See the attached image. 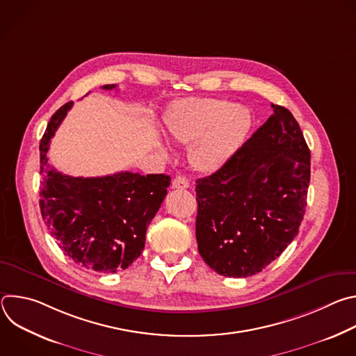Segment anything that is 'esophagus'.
Instances as JSON below:
<instances>
[{"label": "esophagus", "mask_w": 356, "mask_h": 356, "mask_svg": "<svg viewBox=\"0 0 356 356\" xmlns=\"http://www.w3.org/2000/svg\"><path fill=\"white\" fill-rule=\"evenodd\" d=\"M172 188H179V190L188 188V179L186 176H176L172 181Z\"/></svg>", "instance_id": "esophagus-1"}]
</instances>
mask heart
I'll return each mask as SVG.
<instances>
[{
    "label": "heart",
    "mask_w": 356,
    "mask_h": 356,
    "mask_svg": "<svg viewBox=\"0 0 356 356\" xmlns=\"http://www.w3.org/2000/svg\"><path fill=\"white\" fill-rule=\"evenodd\" d=\"M252 125L250 111L222 98H186L165 118L166 136L190 149L191 165L217 172L239 149Z\"/></svg>",
    "instance_id": "heart-1"
}]
</instances>
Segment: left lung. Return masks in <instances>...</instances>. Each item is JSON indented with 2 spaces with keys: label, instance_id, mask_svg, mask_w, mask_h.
Masks as SVG:
<instances>
[{
  "label": "left lung",
  "instance_id": "obj_1",
  "mask_svg": "<svg viewBox=\"0 0 356 356\" xmlns=\"http://www.w3.org/2000/svg\"><path fill=\"white\" fill-rule=\"evenodd\" d=\"M272 108L221 169L195 181L198 252L221 276L262 272L294 239L306 213L310 149L293 114Z\"/></svg>",
  "mask_w": 356,
  "mask_h": 356
}]
</instances>
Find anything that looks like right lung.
<instances>
[{"label":"right lung","mask_w":356,"mask_h":356,"mask_svg":"<svg viewBox=\"0 0 356 356\" xmlns=\"http://www.w3.org/2000/svg\"><path fill=\"white\" fill-rule=\"evenodd\" d=\"M115 87L103 86L104 90ZM72 106L69 101L52 115L40 139V214L50 235L74 264L115 273L139 258L146 229L168 194L170 177L131 172L73 177L54 169L46 156L49 143Z\"/></svg>","instance_id":"right-lung-1"}]
</instances>
